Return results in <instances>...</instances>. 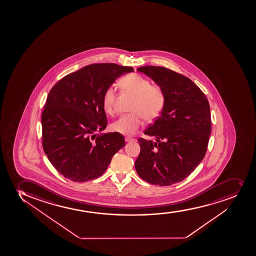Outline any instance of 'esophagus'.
<instances>
[{
    "label": "esophagus",
    "mask_w": 256,
    "mask_h": 256,
    "mask_svg": "<svg viewBox=\"0 0 256 256\" xmlns=\"http://www.w3.org/2000/svg\"><path fill=\"white\" fill-rule=\"evenodd\" d=\"M125 141H126V143H128V142H132V141H134V138H132L130 137H126L125 138Z\"/></svg>",
    "instance_id": "1"
}]
</instances>
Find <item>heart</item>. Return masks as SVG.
I'll use <instances>...</instances> for the list:
<instances>
[{
	"instance_id": "heart-1",
	"label": "heart",
	"mask_w": 256,
	"mask_h": 256,
	"mask_svg": "<svg viewBox=\"0 0 256 256\" xmlns=\"http://www.w3.org/2000/svg\"><path fill=\"white\" fill-rule=\"evenodd\" d=\"M119 86L124 91L135 96L131 112L122 116L112 124L114 132L124 135H132L143 125L144 118L152 122L159 118L165 106V94L158 86H150V82L138 74L126 75L119 81ZM116 91L112 87L104 90L102 106L104 112L112 115L115 112Z\"/></svg>"
}]
</instances>
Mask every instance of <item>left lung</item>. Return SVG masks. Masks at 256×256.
<instances>
[{"instance_id":"left-lung-1","label":"left lung","mask_w":256,"mask_h":256,"mask_svg":"<svg viewBox=\"0 0 256 256\" xmlns=\"http://www.w3.org/2000/svg\"><path fill=\"white\" fill-rule=\"evenodd\" d=\"M162 88L165 106L140 138L135 162L138 176L152 184L169 186L186 178L203 160L212 132L209 102L192 80L164 66L137 68Z\"/></svg>"}]
</instances>
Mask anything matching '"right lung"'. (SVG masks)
<instances>
[{"label":"right lung","instance_id":"add662e5","mask_svg":"<svg viewBox=\"0 0 256 256\" xmlns=\"http://www.w3.org/2000/svg\"><path fill=\"white\" fill-rule=\"evenodd\" d=\"M132 66L93 64L66 75L50 90L42 112V144L64 178L86 182L102 176L113 156L125 146L119 132L100 134L108 118L102 106L106 88Z\"/></svg>","mask_w":256,"mask_h":256}]
</instances>
